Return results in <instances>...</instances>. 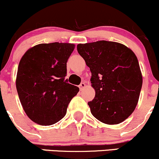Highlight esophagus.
<instances>
[{
	"mask_svg": "<svg viewBox=\"0 0 159 159\" xmlns=\"http://www.w3.org/2000/svg\"><path fill=\"white\" fill-rule=\"evenodd\" d=\"M85 87H86V83H81L80 84V86H79V88H80V90H83V89L85 88Z\"/></svg>",
	"mask_w": 159,
	"mask_h": 159,
	"instance_id": "esophagus-1",
	"label": "esophagus"
}]
</instances>
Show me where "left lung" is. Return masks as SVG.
I'll list each match as a JSON object with an SVG mask.
<instances>
[{"label":"left lung","instance_id":"1","mask_svg":"<svg viewBox=\"0 0 159 159\" xmlns=\"http://www.w3.org/2000/svg\"><path fill=\"white\" fill-rule=\"evenodd\" d=\"M77 51L92 73V114L107 124L125 120L136 108L143 85L136 56L127 46L107 41L79 44Z\"/></svg>","mask_w":159,"mask_h":159}]
</instances>
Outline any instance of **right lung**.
Segmentation results:
<instances>
[{"mask_svg": "<svg viewBox=\"0 0 159 159\" xmlns=\"http://www.w3.org/2000/svg\"><path fill=\"white\" fill-rule=\"evenodd\" d=\"M74 48L70 43L39 44L20 60L16 90L23 110L33 122L40 125L58 122L79 92L65 80L66 62Z\"/></svg>", "mask_w": 159, "mask_h": 159, "instance_id": "add662e5", "label": "right lung"}]
</instances>
